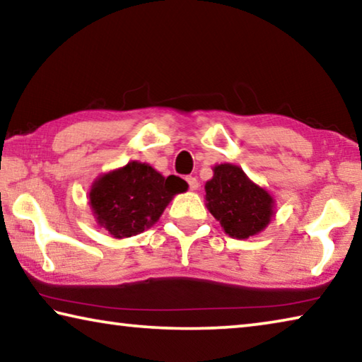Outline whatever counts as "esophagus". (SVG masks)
<instances>
[{
  "mask_svg": "<svg viewBox=\"0 0 362 362\" xmlns=\"http://www.w3.org/2000/svg\"><path fill=\"white\" fill-rule=\"evenodd\" d=\"M187 182H188V187H189V189H198L199 183H198V179H196V177H193V175H188V177H187Z\"/></svg>",
  "mask_w": 362,
  "mask_h": 362,
  "instance_id": "esophagus-1",
  "label": "esophagus"
}]
</instances>
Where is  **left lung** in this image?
Returning <instances> with one entry per match:
<instances>
[{
    "instance_id": "1",
    "label": "left lung",
    "mask_w": 362,
    "mask_h": 362,
    "mask_svg": "<svg viewBox=\"0 0 362 362\" xmlns=\"http://www.w3.org/2000/svg\"><path fill=\"white\" fill-rule=\"evenodd\" d=\"M207 209L233 238L254 236L269 223L273 198L250 182L241 168L220 164L206 183Z\"/></svg>"
}]
</instances>
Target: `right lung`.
<instances>
[{"mask_svg": "<svg viewBox=\"0 0 362 362\" xmlns=\"http://www.w3.org/2000/svg\"><path fill=\"white\" fill-rule=\"evenodd\" d=\"M177 175L168 179L148 164L132 161L105 174L90 189V207L103 228L115 238H131L161 217L169 201L187 189Z\"/></svg>", "mask_w": 362, "mask_h": 362, "instance_id": "add662e5", "label": "right lung"}]
</instances>
